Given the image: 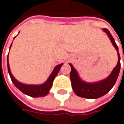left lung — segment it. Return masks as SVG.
Wrapping results in <instances>:
<instances>
[{
  "label": "left lung",
  "instance_id": "8db88e82",
  "mask_svg": "<svg viewBox=\"0 0 124 124\" xmlns=\"http://www.w3.org/2000/svg\"><path fill=\"white\" fill-rule=\"evenodd\" d=\"M103 31L106 32L110 38L112 45L117 51L118 54V63L116 65L113 71L110 74L108 78L102 81L96 82V83H86L82 82L78 76V72L75 70L71 64V72H70V80H71L72 88L76 95L85 98H98L101 96L105 95L110 89L114 86L117 79L119 73L120 71L121 63H120V55L119 53L118 46L115 42V39L112 35L109 33L107 28H104Z\"/></svg>",
  "mask_w": 124,
  "mask_h": 124
}]
</instances>
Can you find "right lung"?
<instances>
[{
	"instance_id": "1",
	"label": "right lung",
	"mask_w": 124,
	"mask_h": 124,
	"mask_svg": "<svg viewBox=\"0 0 124 124\" xmlns=\"http://www.w3.org/2000/svg\"><path fill=\"white\" fill-rule=\"evenodd\" d=\"M11 46H12V45H10V47ZM62 65L63 64H60L54 68L52 73L51 74L49 79H47V81L45 84H41V85H26V84H23L19 82L12 76V75L10 72V69H9V63H8V72H9V76L11 78L12 82L15 85L16 87H17L22 92L28 96H31V97H40V96H46L48 94L49 89L52 86L53 81H54L55 77L57 75Z\"/></svg>"
}]
</instances>
